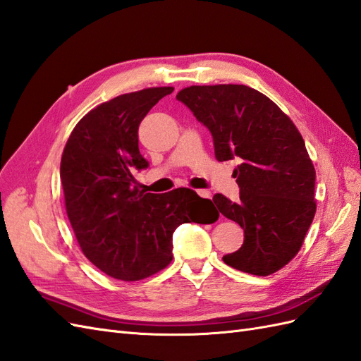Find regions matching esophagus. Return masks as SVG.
<instances>
[{"mask_svg":"<svg viewBox=\"0 0 361 361\" xmlns=\"http://www.w3.org/2000/svg\"><path fill=\"white\" fill-rule=\"evenodd\" d=\"M197 195L200 197H205V199H209L211 197V192L207 191V190H197Z\"/></svg>","mask_w":361,"mask_h":361,"instance_id":"1","label":"esophagus"}]
</instances>
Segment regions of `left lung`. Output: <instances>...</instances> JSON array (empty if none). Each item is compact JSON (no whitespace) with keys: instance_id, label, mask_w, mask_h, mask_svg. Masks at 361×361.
<instances>
[{"instance_id":"left-lung-1","label":"left lung","mask_w":361,"mask_h":361,"mask_svg":"<svg viewBox=\"0 0 361 361\" xmlns=\"http://www.w3.org/2000/svg\"><path fill=\"white\" fill-rule=\"evenodd\" d=\"M213 135L219 162L239 157L240 200L213 197L245 240L224 256L252 276L282 269L300 251L315 214V169L294 122L268 96L240 84L191 85L176 94Z\"/></svg>"}]
</instances>
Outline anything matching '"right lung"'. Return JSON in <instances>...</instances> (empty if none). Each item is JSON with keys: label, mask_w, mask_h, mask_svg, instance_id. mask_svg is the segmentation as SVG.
Here are the masks:
<instances>
[{"label": "right lung", "mask_w": 361, "mask_h": 361, "mask_svg": "<svg viewBox=\"0 0 361 361\" xmlns=\"http://www.w3.org/2000/svg\"><path fill=\"white\" fill-rule=\"evenodd\" d=\"M173 87L116 96L90 110L68 136L61 183L70 225L84 256L105 274L136 282L173 260V233L187 222L211 224L190 188L165 195L139 190L131 170L147 169L139 153L140 121ZM216 222V221H213Z\"/></svg>", "instance_id": "add662e5"}]
</instances>
